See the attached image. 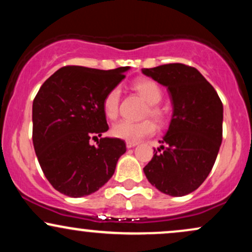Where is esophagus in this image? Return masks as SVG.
Listing matches in <instances>:
<instances>
[{
    "mask_svg": "<svg viewBox=\"0 0 252 252\" xmlns=\"http://www.w3.org/2000/svg\"><path fill=\"white\" fill-rule=\"evenodd\" d=\"M137 146V143L135 142H126V148H132V147Z\"/></svg>",
    "mask_w": 252,
    "mask_h": 252,
    "instance_id": "obj_1",
    "label": "esophagus"
}]
</instances>
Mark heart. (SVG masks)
<instances>
[{
	"label": "heart",
	"instance_id": "obj_1",
	"mask_svg": "<svg viewBox=\"0 0 252 252\" xmlns=\"http://www.w3.org/2000/svg\"><path fill=\"white\" fill-rule=\"evenodd\" d=\"M134 89L142 96L149 104L146 115L154 118L156 122L162 123L164 114L162 109L158 105L162 99V90L154 80L142 79L134 84ZM121 90L120 88H112L103 98V111L109 120H115L118 116L120 109ZM155 124L153 121L144 120L141 122H131V121L122 120L115 123L111 128V134L115 137L128 142H138L143 137L153 135L155 132Z\"/></svg>",
	"mask_w": 252,
	"mask_h": 252
}]
</instances>
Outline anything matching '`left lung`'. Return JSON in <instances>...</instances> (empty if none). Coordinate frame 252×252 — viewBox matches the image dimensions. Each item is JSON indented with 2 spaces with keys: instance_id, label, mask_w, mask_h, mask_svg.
Masks as SVG:
<instances>
[{
  "instance_id": "8db88e82",
  "label": "left lung",
  "mask_w": 252,
  "mask_h": 252,
  "mask_svg": "<svg viewBox=\"0 0 252 252\" xmlns=\"http://www.w3.org/2000/svg\"><path fill=\"white\" fill-rule=\"evenodd\" d=\"M142 72L167 86L173 103L168 131L143 172L164 194L186 195L205 181L216 162L222 140V103L192 66L166 63Z\"/></svg>"
}]
</instances>
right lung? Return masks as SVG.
Segmentation results:
<instances>
[{"label": "right lung", "instance_id": "1", "mask_svg": "<svg viewBox=\"0 0 252 252\" xmlns=\"http://www.w3.org/2000/svg\"><path fill=\"white\" fill-rule=\"evenodd\" d=\"M128 66L97 70L63 66L42 84L33 100V144L40 167L57 190L71 198L96 192L114 175L126 153L121 138H97L109 129L103 98Z\"/></svg>", "mask_w": 252, "mask_h": 252}]
</instances>
